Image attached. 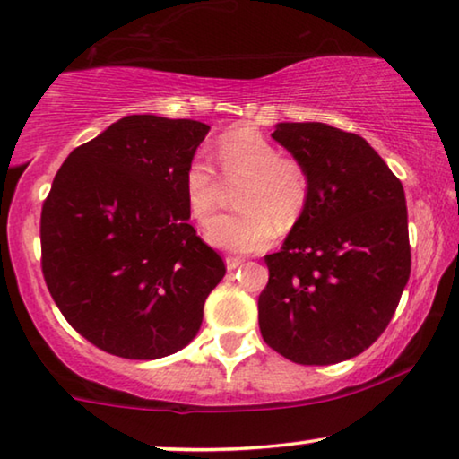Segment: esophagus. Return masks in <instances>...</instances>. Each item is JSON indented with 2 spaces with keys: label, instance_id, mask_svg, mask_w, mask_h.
<instances>
[{
  "label": "esophagus",
  "instance_id": "1",
  "mask_svg": "<svg viewBox=\"0 0 459 459\" xmlns=\"http://www.w3.org/2000/svg\"><path fill=\"white\" fill-rule=\"evenodd\" d=\"M245 262L243 257H235V255H229L227 259H224V264H227V270L229 272H232V270H237L238 265H241Z\"/></svg>",
  "mask_w": 459,
  "mask_h": 459
}]
</instances>
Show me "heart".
<instances>
[{"instance_id": "b5f03b06", "label": "heart", "mask_w": 459, "mask_h": 459, "mask_svg": "<svg viewBox=\"0 0 459 459\" xmlns=\"http://www.w3.org/2000/svg\"><path fill=\"white\" fill-rule=\"evenodd\" d=\"M216 160L227 179L243 183L235 194L237 210L216 216L206 227L214 247L253 253L268 247L278 230H290L311 200V175L295 156H284L276 143L253 127L222 134ZM183 195L191 218L206 222L218 204V179L210 164L191 160L183 177Z\"/></svg>"}]
</instances>
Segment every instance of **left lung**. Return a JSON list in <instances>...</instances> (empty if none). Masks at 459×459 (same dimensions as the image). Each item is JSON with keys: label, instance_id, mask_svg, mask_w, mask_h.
Masks as SVG:
<instances>
[{"label": "left lung", "instance_id": "left-lung-1", "mask_svg": "<svg viewBox=\"0 0 459 459\" xmlns=\"http://www.w3.org/2000/svg\"><path fill=\"white\" fill-rule=\"evenodd\" d=\"M272 138L305 164L311 200L265 255L257 300L265 344L299 365H333L377 340L410 278L404 187L357 134L278 123Z\"/></svg>", "mask_w": 459, "mask_h": 459}]
</instances>
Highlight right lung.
<instances>
[{
    "mask_svg": "<svg viewBox=\"0 0 459 459\" xmlns=\"http://www.w3.org/2000/svg\"><path fill=\"white\" fill-rule=\"evenodd\" d=\"M210 126L129 115L82 143L40 212V268L80 336L121 359L195 338L224 262L189 224L183 177Z\"/></svg>",
    "mask_w": 459,
    "mask_h": 459,
    "instance_id": "obj_1",
    "label": "right lung"
}]
</instances>
